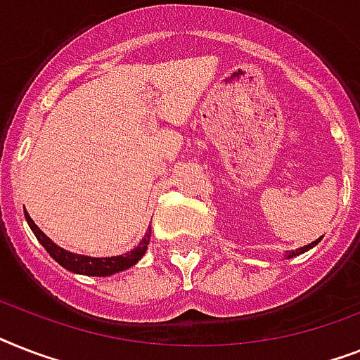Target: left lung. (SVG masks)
<instances>
[{
    "instance_id": "obj_1",
    "label": "left lung",
    "mask_w": 360,
    "mask_h": 360,
    "mask_svg": "<svg viewBox=\"0 0 360 360\" xmlns=\"http://www.w3.org/2000/svg\"><path fill=\"white\" fill-rule=\"evenodd\" d=\"M319 240H321V237H319V239H316V240H312L310 245L301 246V248H297V250H290V252H288V254H285V257L290 259V257H295V256H299V254H304V252H308V250H310V248H314V246L318 245Z\"/></svg>"
}]
</instances>
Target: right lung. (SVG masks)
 <instances>
[{"label": "right lung", "mask_w": 360, "mask_h": 360, "mask_svg": "<svg viewBox=\"0 0 360 360\" xmlns=\"http://www.w3.org/2000/svg\"><path fill=\"white\" fill-rule=\"evenodd\" d=\"M24 217L30 224L31 231L35 233V237L39 239L46 252L56 259V262L61 265L63 269L70 271V273L76 274H86V276H110V274L120 273L124 269L132 267L136 263L140 262L143 254L147 250V245H149V239H151V228L146 231L143 239L138 243V246H134L132 250L127 252V254H120V256H108V257H93V256H84V254H75V252L65 250L61 246H58L50 237H46L44 231H41V228L33 222L27 211H24Z\"/></svg>", "instance_id": "1"}]
</instances>
